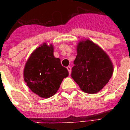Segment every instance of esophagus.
Segmentation results:
<instances>
[{
  "mask_svg": "<svg viewBox=\"0 0 130 130\" xmlns=\"http://www.w3.org/2000/svg\"><path fill=\"white\" fill-rule=\"evenodd\" d=\"M67 70H68V71H69V74H71V67H70V66H68V67H67Z\"/></svg>",
  "mask_w": 130,
  "mask_h": 130,
  "instance_id": "obj_1",
  "label": "esophagus"
}]
</instances>
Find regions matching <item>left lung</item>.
<instances>
[{
  "instance_id": "left-lung-1",
  "label": "left lung",
  "mask_w": 130,
  "mask_h": 130,
  "mask_svg": "<svg viewBox=\"0 0 130 130\" xmlns=\"http://www.w3.org/2000/svg\"><path fill=\"white\" fill-rule=\"evenodd\" d=\"M76 50L71 77L84 92H99L113 75V65L110 57L102 48L89 39L79 41Z\"/></svg>"
}]
</instances>
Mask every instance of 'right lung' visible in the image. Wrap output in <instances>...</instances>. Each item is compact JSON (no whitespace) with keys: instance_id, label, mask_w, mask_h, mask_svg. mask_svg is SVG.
<instances>
[{"instance_id":"right-lung-1","label":"right lung","mask_w":130,"mask_h":130,"mask_svg":"<svg viewBox=\"0 0 130 130\" xmlns=\"http://www.w3.org/2000/svg\"><path fill=\"white\" fill-rule=\"evenodd\" d=\"M53 44L46 42L32 52L23 69L24 81L36 94L43 99L55 95L69 72L54 56Z\"/></svg>"}]
</instances>
